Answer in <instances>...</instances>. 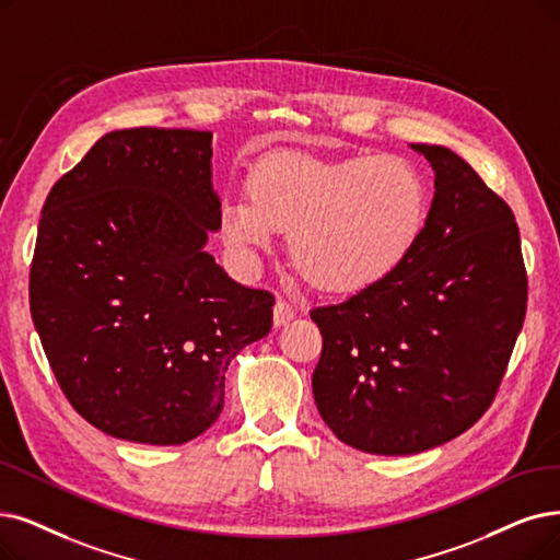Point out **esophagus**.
Instances as JSON below:
<instances>
[{"instance_id": "obj_1", "label": "esophagus", "mask_w": 560, "mask_h": 560, "mask_svg": "<svg viewBox=\"0 0 560 560\" xmlns=\"http://www.w3.org/2000/svg\"><path fill=\"white\" fill-rule=\"evenodd\" d=\"M296 317V307L289 303V301H284V299H278V303H276V307H273V324L276 326H284V324H289Z\"/></svg>"}]
</instances>
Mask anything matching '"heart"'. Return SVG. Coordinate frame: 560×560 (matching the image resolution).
Listing matches in <instances>:
<instances>
[{
	"instance_id": "1",
	"label": "heart",
	"mask_w": 560,
	"mask_h": 560,
	"mask_svg": "<svg viewBox=\"0 0 560 560\" xmlns=\"http://www.w3.org/2000/svg\"><path fill=\"white\" fill-rule=\"evenodd\" d=\"M430 188L401 155L340 161L280 153L261 161L248 195L222 199L220 228L253 255L289 230V257L317 289L347 294L390 276L416 250L430 220Z\"/></svg>"
}]
</instances>
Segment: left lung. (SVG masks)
I'll return each instance as SVG.
<instances>
[{"label": "left lung", "mask_w": 560, "mask_h": 560, "mask_svg": "<svg viewBox=\"0 0 560 560\" xmlns=\"http://www.w3.org/2000/svg\"><path fill=\"white\" fill-rule=\"evenodd\" d=\"M434 170L428 228L407 261L338 305L315 307L312 393L342 443L416 455L491 407L526 317L520 228L451 149L411 144Z\"/></svg>", "instance_id": "8db88e82"}]
</instances>
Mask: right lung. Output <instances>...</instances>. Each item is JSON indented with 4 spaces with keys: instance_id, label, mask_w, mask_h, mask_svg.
<instances>
[{
    "instance_id": "right-lung-1",
    "label": "right lung",
    "mask_w": 560,
    "mask_h": 560,
    "mask_svg": "<svg viewBox=\"0 0 560 560\" xmlns=\"http://www.w3.org/2000/svg\"><path fill=\"white\" fill-rule=\"evenodd\" d=\"M209 130L103 136L52 186L30 307L73 409L101 432L178 445L218 420L232 358L273 324V294L205 250L220 230Z\"/></svg>"
}]
</instances>
